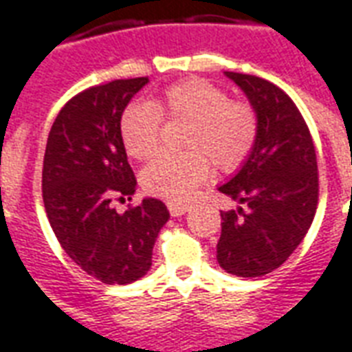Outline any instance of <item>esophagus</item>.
I'll return each instance as SVG.
<instances>
[{
  "label": "esophagus",
  "mask_w": 352,
  "mask_h": 352,
  "mask_svg": "<svg viewBox=\"0 0 352 352\" xmlns=\"http://www.w3.org/2000/svg\"><path fill=\"white\" fill-rule=\"evenodd\" d=\"M189 210V204H182V203H168V212L170 216L178 218V216H184L186 212Z\"/></svg>",
  "instance_id": "obj_1"
}]
</instances>
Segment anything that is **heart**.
Returning <instances> with one entry per match:
<instances>
[{"label": "heart", "mask_w": 352, "mask_h": 352, "mask_svg": "<svg viewBox=\"0 0 352 352\" xmlns=\"http://www.w3.org/2000/svg\"><path fill=\"white\" fill-rule=\"evenodd\" d=\"M184 119L191 126L182 155L163 153L142 170V188L166 201H184L212 172V163L223 172L236 170L248 159L258 140V113L250 104L229 100V94L206 79H186L166 87L157 104L132 102L119 121L126 153L138 161L159 149L161 121Z\"/></svg>", "instance_id": "1"}]
</instances>
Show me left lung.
I'll use <instances>...</instances> for the list:
<instances>
[{
	"label": "left lung",
	"mask_w": 352,
	"mask_h": 352,
	"mask_svg": "<svg viewBox=\"0 0 352 352\" xmlns=\"http://www.w3.org/2000/svg\"><path fill=\"white\" fill-rule=\"evenodd\" d=\"M223 74L256 109L258 140L235 176L218 188L239 206L221 212L216 258L223 271L254 278L280 267L313 223L318 203L315 144L300 109L276 85Z\"/></svg>",
	"instance_id": "8db88e82"
}]
</instances>
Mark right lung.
<instances>
[{"label": "right lung", "mask_w": 352, "mask_h": 352, "mask_svg": "<svg viewBox=\"0 0 352 352\" xmlns=\"http://www.w3.org/2000/svg\"><path fill=\"white\" fill-rule=\"evenodd\" d=\"M148 83V77L117 79L79 92L47 138L41 188L49 223L69 258L104 284H131L146 275L170 218L163 201L151 197L123 214L109 204L136 189L119 121Z\"/></svg>", "instance_id": "add662e5"}]
</instances>
